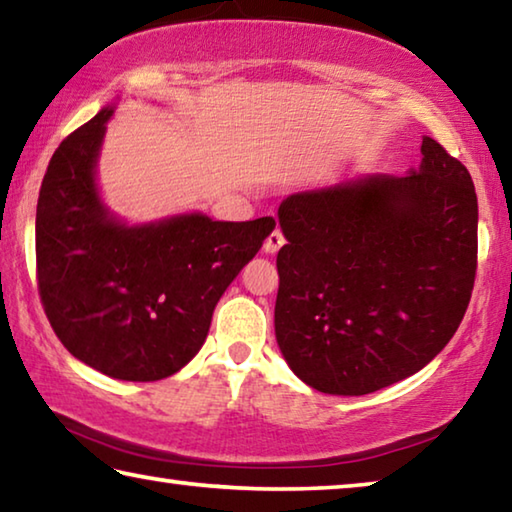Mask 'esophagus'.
Masks as SVG:
<instances>
[{
	"instance_id": "esophagus-1",
	"label": "esophagus",
	"mask_w": 512,
	"mask_h": 512,
	"mask_svg": "<svg viewBox=\"0 0 512 512\" xmlns=\"http://www.w3.org/2000/svg\"><path fill=\"white\" fill-rule=\"evenodd\" d=\"M284 246V235L280 230H273L271 235L266 237V241H264V253H268V255H275L277 250H280Z\"/></svg>"
}]
</instances>
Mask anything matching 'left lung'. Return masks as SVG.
<instances>
[{
    "label": "left lung",
    "mask_w": 512,
    "mask_h": 512,
    "mask_svg": "<svg viewBox=\"0 0 512 512\" xmlns=\"http://www.w3.org/2000/svg\"><path fill=\"white\" fill-rule=\"evenodd\" d=\"M418 171L291 194L277 219L275 339L289 368L329 395L415 375L470 305L479 205L470 171L422 137Z\"/></svg>",
    "instance_id": "obj_1"
}]
</instances>
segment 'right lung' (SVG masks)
<instances>
[{
  "mask_svg": "<svg viewBox=\"0 0 512 512\" xmlns=\"http://www.w3.org/2000/svg\"><path fill=\"white\" fill-rule=\"evenodd\" d=\"M110 117L103 108L51 155L36 212L38 291L76 359L115 379L158 381L201 350L216 302L275 221L196 212L146 225L117 221L94 178Z\"/></svg>",
  "mask_w": 512,
  "mask_h": 512,
  "instance_id": "right-lung-1",
  "label": "right lung"
}]
</instances>
